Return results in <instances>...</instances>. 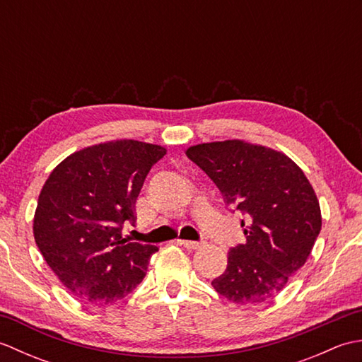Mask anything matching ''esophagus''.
<instances>
[{
	"label": "esophagus",
	"instance_id": "obj_1",
	"mask_svg": "<svg viewBox=\"0 0 362 362\" xmlns=\"http://www.w3.org/2000/svg\"><path fill=\"white\" fill-rule=\"evenodd\" d=\"M180 244L183 245V247L191 249V250L199 249V247H201V245H202V243H199V241H188V240H182Z\"/></svg>",
	"mask_w": 362,
	"mask_h": 362
}]
</instances>
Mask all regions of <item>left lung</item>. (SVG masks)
Instances as JSON below:
<instances>
[{
	"mask_svg": "<svg viewBox=\"0 0 362 362\" xmlns=\"http://www.w3.org/2000/svg\"><path fill=\"white\" fill-rule=\"evenodd\" d=\"M187 156L219 188L227 209L245 218L247 241L228 250L213 288L238 305L264 303L305 264L320 233L311 183L284 153L240 140L191 146Z\"/></svg>",
	"mask_w": 362,
	"mask_h": 362,
	"instance_id": "1",
	"label": "left lung"
}]
</instances>
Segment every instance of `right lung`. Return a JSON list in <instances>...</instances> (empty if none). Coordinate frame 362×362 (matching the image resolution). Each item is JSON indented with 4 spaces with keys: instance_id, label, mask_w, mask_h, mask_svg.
<instances>
[{
    "instance_id": "1",
    "label": "right lung",
    "mask_w": 362,
    "mask_h": 362,
    "mask_svg": "<svg viewBox=\"0 0 362 362\" xmlns=\"http://www.w3.org/2000/svg\"><path fill=\"white\" fill-rule=\"evenodd\" d=\"M166 151L118 140L71 153L45 182L34 216V238L46 263L71 294L107 306L144 279L157 245L127 243L135 202L151 168Z\"/></svg>"
}]
</instances>
